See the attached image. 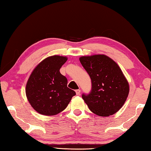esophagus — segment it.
Wrapping results in <instances>:
<instances>
[{
	"label": "esophagus",
	"mask_w": 151,
	"mask_h": 151,
	"mask_svg": "<svg viewBox=\"0 0 151 151\" xmlns=\"http://www.w3.org/2000/svg\"><path fill=\"white\" fill-rule=\"evenodd\" d=\"M76 93L77 95H80V93H81V90L80 89H77V90H76Z\"/></svg>",
	"instance_id": "34e87169"
}]
</instances>
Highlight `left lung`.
Instances as JSON below:
<instances>
[{
  "instance_id": "1",
  "label": "left lung",
  "mask_w": 151,
  "mask_h": 151,
  "mask_svg": "<svg viewBox=\"0 0 151 151\" xmlns=\"http://www.w3.org/2000/svg\"><path fill=\"white\" fill-rule=\"evenodd\" d=\"M79 61L91 79V91L82 94L90 110L104 117L117 112L126 101L129 90L118 65L103 55L82 56Z\"/></svg>"
}]
</instances>
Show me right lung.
Masks as SVG:
<instances>
[{
	"label": "right lung",
	"mask_w": 151,
	"mask_h": 151,
	"mask_svg": "<svg viewBox=\"0 0 151 151\" xmlns=\"http://www.w3.org/2000/svg\"><path fill=\"white\" fill-rule=\"evenodd\" d=\"M67 58L52 56L39 63L29 77L25 93L28 101L37 112L53 116L63 111L76 95L67 87L68 79L60 72Z\"/></svg>",
	"instance_id": "right-lung-1"
}]
</instances>
